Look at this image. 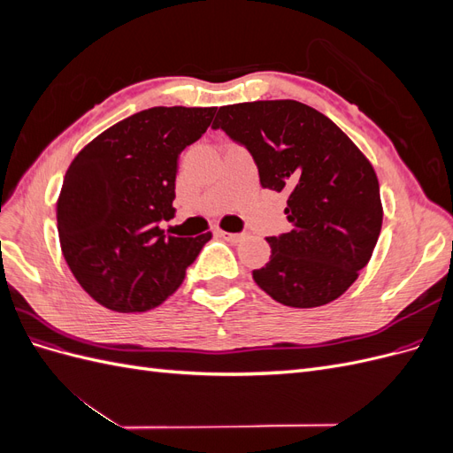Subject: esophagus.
Returning <instances> with one entry per match:
<instances>
[{
	"instance_id": "1",
	"label": "esophagus",
	"mask_w": 453,
	"mask_h": 453,
	"mask_svg": "<svg viewBox=\"0 0 453 453\" xmlns=\"http://www.w3.org/2000/svg\"><path fill=\"white\" fill-rule=\"evenodd\" d=\"M217 234L221 236V238H225V240H228V242H232V243H238L245 236H248V232H225V230H219Z\"/></svg>"
}]
</instances>
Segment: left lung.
Wrapping results in <instances>:
<instances>
[{
	"label": "left lung",
	"instance_id": "1",
	"mask_svg": "<svg viewBox=\"0 0 453 453\" xmlns=\"http://www.w3.org/2000/svg\"><path fill=\"white\" fill-rule=\"evenodd\" d=\"M211 128L250 150L263 188L287 193L291 230L266 238L272 255L255 283L291 308L344 295L381 230L372 164L331 119L295 100L219 107Z\"/></svg>",
	"mask_w": 453,
	"mask_h": 453
}]
</instances>
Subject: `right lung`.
I'll use <instances>...</instances> for the list:
<instances>
[{"label":"right lung","instance_id":"1","mask_svg":"<svg viewBox=\"0 0 453 453\" xmlns=\"http://www.w3.org/2000/svg\"><path fill=\"white\" fill-rule=\"evenodd\" d=\"M215 107H150L102 132L73 158L57 203L62 253L96 303L120 313L162 304L210 242L168 236L177 160Z\"/></svg>","mask_w":453,"mask_h":453}]
</instances>
